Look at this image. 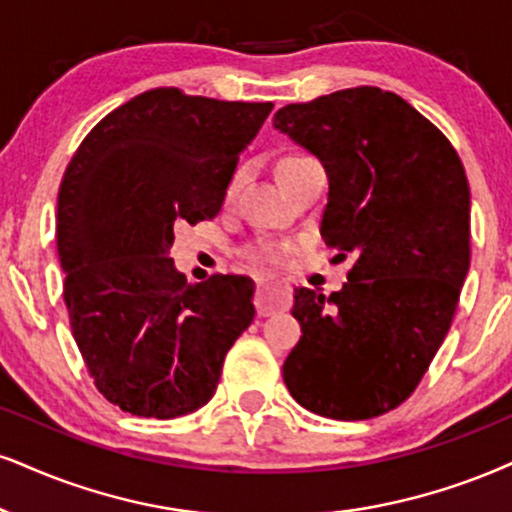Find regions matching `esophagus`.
<instances>
[{
  "mask_svg": "<svg viewBox=\"0 0 512 512\" xmlns=\"http://www.w3.org/2000/svg\"><path fill=\"white\" fill-rule=\"evenodd\" d=\"M292 306V289L282 282H261L256 289V311L261 315H273Z\"/></svg>",
  "mask_w": 512,
  "mask_h": 512,
  "instance_id": "1",
  "label": "esophagus"
}]
</instances>
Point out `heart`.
<instances>
[{"label":"heart","instance_id":"obj_1","mask_svg":"<svg viewBox=\"0 0 512 512\" xmlns=\"http://www.w3.org/2000/svg\"><path fill=\"white\" fill-rule=\"evenodd\" d=\"M242 178H244L242 170H237V173L232 175L230 185H227V197H232V194L237 192L239 185H242ZM249 258L254 263H261V266H277L282 258V249L277 244H261V246H254V249H249Z\"/></svg>","mask_w":512,"mask_h":512}]
</instances>
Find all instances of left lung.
Instances as JSON below:
<instances>
[{"label": "left lung", "mask_w": 512, "mask_h": 512, "mask_svg": "<svg viewBox=\"0 0 512 512\" xmlns=\"http://www.w3.org/2000/svg\"><path fill=\"white\" fill-rule=\"evenodd\" d=\"M275 130L323 163L327 246L356 256L349 282L294 289L301 339L289 394L332 420H368L413 394L470 270V187L456 149L399 94L351 87L275 113Z\"/></svg>", "instance_id": "obj_1"}]
</instances>
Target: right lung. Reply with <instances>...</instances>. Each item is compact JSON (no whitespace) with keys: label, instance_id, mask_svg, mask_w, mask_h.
Listing matches in <instances>:
<instances>
[{"label":"right lung","instance_id":"obj_1","mask_svg":"<svg viewBox=\"0 0 512 512\" xmlns=\"http://www.w3.org/2000/svg\"><path fill=\"white\" fill-rule=\"evenodd\" d=\"M270 111L156 87L94 125L63 173V301L94 384L125 413L170 420L204 406L254 320L249 277L187 285L168 254L180 223L218 216Z\"/></svg>","mask_w":512,"mask_h":512}]
</instances>
